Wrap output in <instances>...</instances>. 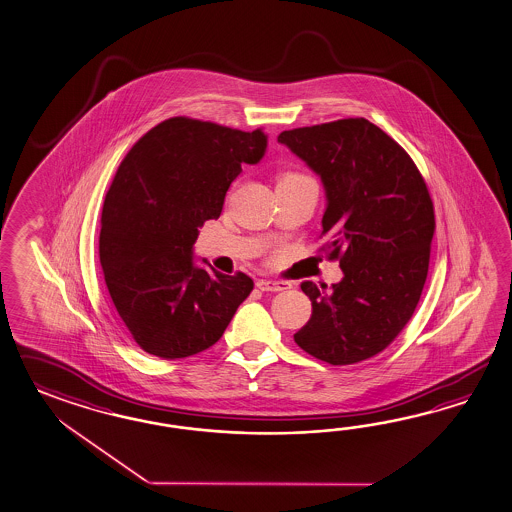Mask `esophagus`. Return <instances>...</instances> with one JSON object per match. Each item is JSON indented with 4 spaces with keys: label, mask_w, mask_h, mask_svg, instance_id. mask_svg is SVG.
Listing matches in <instances>:
<instances>
[{
    "label": "esophagus",
    "mask_w": 512,
    "mask_h": 512,
    "mask_svg": "<svg viewBox=\"0 0 512 512\" xmlns=\"http://www.w3.org/2000/svg\"><path fill=\"white\" fill-rule=\"evenodd\" d=\"M257 288L264 290V292H281V290H288L290 283L285 281H272V279H257Z\"/></svg>",
    "instance_id": "esophagus-1"
}]
</instances>
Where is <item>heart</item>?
Returning a JSON list of instances; mask_svg holds the SVG:
<instances>
[{
	"mask_svg": "<svg viewBox=\"0 0 512 512\" xmlns=\"http://www.w3.org/2000/svg\"><path fill=\"white\" fill-rule=\"evenodd\" d=\"M303 179H309V177H305V175L294 174V172H288V174H283L279 177V185H283V183H298V181H303Z\"/></svg>",
	"mask_w": 512,
	"mask_h": 512,
	"instance_id": "heart-1",
	"label": "heart"
}]
</instances>
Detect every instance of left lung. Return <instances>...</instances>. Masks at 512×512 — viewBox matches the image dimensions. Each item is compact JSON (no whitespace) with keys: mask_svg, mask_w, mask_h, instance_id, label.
<instances>
[{"mask_svg":"<svg viewBox=\"0 0 512 512\" xmlns=\"http://www.w3.org/2000/svg\"><path fill=\"white\" fill-rule=\"evenodd\" d=\"M277 142L320 177L325 251L344 274L329 294L301 285L312 316L294 340L329 364L370 359L398 337L424 290L435 233L424 179L398 142L364 118L283 131Z\"/></svg>","mask_w":512,"mask_h":512,"instance_id":"obj_1","label":"left lung"}]
</instances>
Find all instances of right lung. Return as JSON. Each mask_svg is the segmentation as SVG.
Wrapping results in <instances>:
<instances>
[{
  "label": "right lung",
  "instance_id": "add662e5",
  "mask_svg": "<svg viewBox=\"0 0 512 512\" xmlns=\"http://www.w3.org/2000/svg\"><path fill=\"white\" fill-rule=\"evenodd\" d=\"M268 135L172 118L125 155L101 212L100 262L114 307L140 348L185 359L224 335L250 296L246 274L196 264L201 225L216 220L242 164L264 157Z\"/></svg>",
  "mask_w": 512,
  "mask_h": 512
}]
</instances>
